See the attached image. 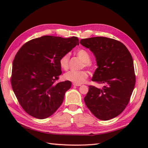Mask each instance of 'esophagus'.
I'll return each mask as SVG.
<instances>
[{
  "label": "esophagus",
  "mask_w": 148,
  "mask_h": 148,
  "mask_svg": "<svg viewBox=\"0 0 148 148\" xmlns=\"http://www.w3.org/2000/svg\"><path fill=\"white\" fill-rule=\"evenodd\" d=\"M73 85L75 86H80L81 84H76V83H73Z\"/></svg>",
  "instance_id": "esophagus-1"
}]
</instances>
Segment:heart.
I'll use <instances>...</instances> for the list:
<instances>
[{
    "instance_id": "obj_1",
    "label": "heart",
    "mask_w": 148,
    "mask_h": 148,
    "mask_svg": "<svg viewBox=\"0 0 148 148\" xmlns=\"http://www.w3.org/2000/svg\"><path fill=\"white\" fill-rule=\"evenodd\" d=\"M76 55H77L81 60L84 62V64L85 67H90V61L91 57L90 53L88 52L86 49H80L76 51ZM70 55L69 53L62 56L59 60L60 65L62 69L67 70L69 67V62ZM64 77L66 80L70 81L71 82H73L76 84H82L85 82V81L88 77V72L82 70L79 71H68L64 74Z\"/></svg>"
}]
</instances>
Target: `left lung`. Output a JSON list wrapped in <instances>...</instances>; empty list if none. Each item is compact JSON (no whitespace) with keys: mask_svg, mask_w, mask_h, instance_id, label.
Here are the masks:
<instances>
[{"mask_svg":"<svg viewBox=\"0 0 148 148\" xmlns=\"http://www.w3.org/2000/svg\"><path fill=\"white\" fill-rule=\"evenodd\" d=\"M80 44L90 49L97 67L92 80L104 84L102 88L89 86L84 98L87 108L101 120H109L124 111L136 84L134 62L121 42L104 37L83 39Z\"/></svg>","mask_w":148,"mask_h":148,"instance_id":"1","label":"left lung"}]
</instances>
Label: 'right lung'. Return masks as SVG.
Returning a JSON list of instances; mask_svg holds the SVG:
<instances>
[{"mask_svg": "<svg viewBox=\"0 0 148 148\" xmlns=\"http://www.w3.org/2000/svg\"><path fill=\"white\" fill-rule=\"evenodd\" d=\"M76 45V37L46 36L19 49L12 63L11 82L19 103L29 115L45 119L61 106L71 82H56L62 74L59 60Z\"/></svg>", "mask_w": 148, "mask_h": 148, "instance_id": "1", "label": "right lung"}]
</instances>
